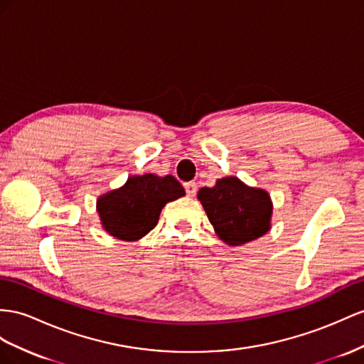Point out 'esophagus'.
Here are the masks:
<instances>
[{
    "label": "esophagus",
    "mask_w": 364,
    "mask_h": 364,
    "mask_svg": "<svg viewBox=\"0 0 364 364\" xmlns=\"http://www.w3.org/2000/svg\"><path fill=\"white\" fill-rule=\"evenodd\" d=\"M184 189L188 192L189 197H193L195 193H197V183L189 181V183H184Z\"/></svg>",
    "instance_id": "34e87169"
}]
</instances>
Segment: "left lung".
I'll return each instance as SVG.
<instances>
[{
    "label": "left lung",
    "instance_id": "8db88e82",
    "mask_svg": "<svg viewBox=\"0 0 364 364\" xmlns=\"http://www.w3.org/2000/svg\"><path fill=\"white\" fill-rule=\"evenodd\" d=\"M197 198L218 238L229 246L250 243L271 229V195L264 189L250 188L237 176H225L213 188H201Z\"/></svg>",
    "mask_w": 364,
    "mask_h": 364
}]
</instances>
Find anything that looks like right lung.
Masks as SVG:
<instances>
[{
	"label": "right lung",
	"instance_id": "right-lung-1",
	"mask_svg": "<svg viewBox=\"0 0 364 364\" xmlns=\"http://www.w3.org/2000/svg\"><path fill=\"white\" fill-rule=\"evenodd\" d=\"M184 195L183 186L172 175H132L121 188L98 197L97 212L109 235L136 241L156 226L167 203Z\"/></svg>",
	"mask_w": 364,
	"mask_h": 364
}]
</instances>
